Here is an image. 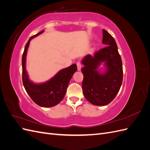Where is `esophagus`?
<instances>
[{
	"instance_id": "1",
	"label": "esophagus",
	"mask_w": 150,
	"mask_h": 150,
	"mask_svg": "<svg viewBox=\"0 0 150 150\" xmlns=\"http://www.w3.org/2000/svg\"><path fill=\"white\" fill-rule=\"evenodd\" d=\"M76 65H77V67H78V71H80L81 69V67H82V66H81V62H77Z\"/></svg>"
}]
</instances>
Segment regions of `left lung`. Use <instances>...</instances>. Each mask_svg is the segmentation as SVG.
I'll list each match as a JSON object with an SVG mask.
<instances>
[{
  "mask_svg": "<svg viewBox=\"0 0 150 150\" xmlns=\"http://www.w3.org/2000/svg\"><path fill=\"white\" fill-rule=\"evenodd\" d=\"M103 44L106 47L92 56H86L81 62L84 66L81 71L84 78L82 88L87 100L96 106L110 103L118 93L122 82V64L115 39L103 30ZM102 62L106 69L101 73L97 69Z\"/></svg>",
  "mask_w": 150,
  "mask_h": 150,
  "instance_id": "8db88e82",
  "label": "left lung"
}]
</instances>
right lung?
Listing matches in <instances>:
<instances>
[{
	"label": "right lung",
	"mask_w": 150,
	"mask_h": 150,
	"mask_svg": "<svg viewBox=\"0 0 150 150\" xmlns=\"http://www.w3.org/2000/svg\"><path fill=\"white\" fill-rule=\"evenodd\" d=\"M44 30H42L32 36L25 45L22 58V82L26 92L32 100L40 106L49 108L57 105L62 100L72 76L77 71L78 68L76 64H72L59 71L52 78L41 84H35L29 80L25 69L27 51L31 39L42 34Z\"/></svg>",
	"instance_id": "right-lung-1"
}]
</instances>
